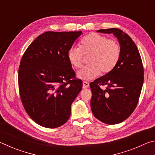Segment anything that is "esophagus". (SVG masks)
<instances>
[{
    "instance_id": "1",
    "label": "esophagus",
    "mask_w": 155,
    "mask_h": 155,
    "mask_svg": "<svg viewBox=\"0 0 155 155\" xmlns=\"http://www.w3.org/2000/svg\"><path fill=\"white\" fill-rule=\"evenodd\" d=\"M83 86L84 88H87V87H90V84H89V83L87 82V81H83Z\"/></svg>"
}]
</instances>
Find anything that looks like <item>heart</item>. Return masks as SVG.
<instances>
[{
	"mask_svg": "<svg viewBox=\"0 0 155 155\" xmlns=\"http://www.w3.org/2000/svg\"><path fill=\"white\" fill-rule=\"evenodd\" d=\"M121 50L116 41L109 40L98 33H91L81 41L80 48L71 47L68 52V59L72 66L80 68L83 62V54L91 55L90 64L78 71L77 77L82 80L94 79L101 73L107 74L114 69L118 62Z\"/></svg>",
	"mask_w": 155,
	"mask_h": 155,
	"instance_id": "b5f03b06",
	"label": "heart"
}]
</instances>
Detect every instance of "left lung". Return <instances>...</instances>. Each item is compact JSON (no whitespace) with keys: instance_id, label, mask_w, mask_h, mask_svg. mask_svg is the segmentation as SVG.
I'll use <instances>...</instances> for the list:
<instances>
[{"instance_id":"1","label":"left lung","mask_w":155,"mask_h":155,"mask_svg":"<svg viewBox=\"0 0 155 155\" xmlns=\"http://www.w3.org/2000/svg\"><path fill=\"white\" fill-rule=\"evenodd\" d=\"M97 32L113 33L119 41L121 53L111 71L90 83L91 111L102 122L119 124L130 116L137 104L143 83L142 61L135 42L122 30L112 28Z\"/></svg>"}]
</instances>
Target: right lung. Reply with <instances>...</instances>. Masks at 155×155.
<instances>
[{"instance_id":"obj_1","label":"right lung","mask_w":155,"mask_h":155,"mask_svg":"<svg viewBox=\"0 0 155 155\" xmlns=\"http://www.w3.org/2000/svg\"><path fill=\"white\" fill-rule=\"evenodd\" d=\"M82 31H48L26 50L18 70L20 98L28 115L41 127L54 128L70 116L73 101L82 89L68 52Z\"/></svg>"}]
</instances>
